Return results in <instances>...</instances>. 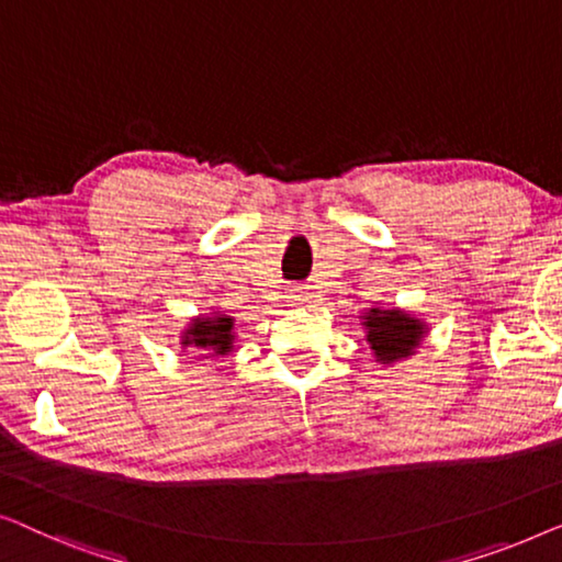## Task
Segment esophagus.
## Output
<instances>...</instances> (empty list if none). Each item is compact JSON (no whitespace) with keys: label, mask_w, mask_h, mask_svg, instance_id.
I'll list each match as a JSON object with an SVG mask.
<instances>
[{"label":"esophagus","mask_w":562,"mask_h":562,"mask_svg":"<svg viewBox=\"0 0 562 562\" xmlns=\"http://www.w3.org/2000/svg\"><path fill=\"white\" fill-rule=\"evenodd\" d=\"M290 303H305L307 297H311V292H307V288H303V284H295V288H290Z\"/></svg>","instance_id":"esophagus-1"}]
</instances>
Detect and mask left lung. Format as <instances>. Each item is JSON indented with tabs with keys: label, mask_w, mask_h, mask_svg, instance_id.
<instances>
[{
	"label": "left lung",
	"mask_w": 562,
	"mask_h": 562,
	"mask_svg": "<svg viewBox=\"0 0 562 562\" xmlns=\"http://www.w3.org/2000/svg\"><path fill=\"white\" fill-rule=\"evenodd\" d=\"M361 318V326L367 328V341L379 363H394L413 357L425 338V323L400 307H392V311L369 307Z\"/></svg>",
	"instance_id": "obj_1"
}]
</instances>
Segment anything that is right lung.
Wrapping results in <instances>:
<instances>
[{
	"instance_id": "right-lung-1",
	"label": "right lung",
	"mask_w": 562,
	"mask_h": 562,
	"mask_svg": "<svg viewBox=\"0 0 562 562\" xmlns=\"http://www.w3.org/2000/svg\"><path fill=\"white\" fill-rule=\"evenodd\" d=\"M183 346L209 351L211 357H226L234 346V318L232 315H199L183 330ZM203 357V353H201Z\"/></svg>"
}]
</instances>
